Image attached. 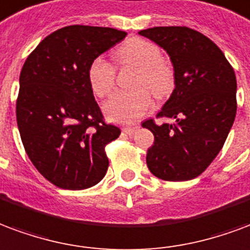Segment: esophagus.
<instances>
[{
  "label": "esophagus",
  "instance_id": "1",
  "mask_svg": "<svg viewBox=\"0 0 250 250\" xmlns=\"http://www.w3.org/2000/svg\"><path fill=\"white\" fill-rule=\"evenodd\" d=\"M136 128H138V127H125V128H123V132H125L127 135H132Z\"/></svg>",
  "mask_w": 250,
  "mask_h": 250
}]
</instances>
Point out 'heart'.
I'll return each instance as SVG.
<instances>
[{"mask_svg":"<svg viewBox=\"0 0 250 250\" xmlns=\"http://www.w3.org/2000/svg\"><path fill=\"white\" fill-rule=\"evenodd\" d=\"M122 64L139 67L135 77V87H148L159 99L168 97L175 86L173 70L162 59V53L153 42L143 38H130L116 50ZM88 81L94 94L107 97L114 88L116 70L114 64L103 57L92 59L88 66ZM152 106L148 90L138 88L132 91H118L104 103L107 118L118 123H132L147 114Z\"/></svg>","mask_w":250,"mask_h":250,"instance_id":"b5f03b06","label":"heart"}]
</instances>
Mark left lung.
I'll return each instance as SVG.
<instances>
[{
	"label": "left lung",
	"instance_id": "obj_1",
	"mask_svg": "<svg viewBox=\"0 0 250 250\" xmlns=\"http://www.w3.org/2000/svg\"><path fill=\"white\" fill-rule=\"evenodd\" d=\"M139 34L166 50L175 77V88L158 114L175 123H142L155 136L147 166L163 180H191L213 162L233 125L236 75L216 43L193 29L159 26Z\"/></svg>",
	"mask_w": 250,
	"mask_h": 250
}]
</instances>
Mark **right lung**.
<instances>
[{
  "label": "right lung",
  "mask_w": 250,
  "mask_h": 250,
  "mask_svg": "<svg viewBox=\"0 0 250 250\" xmlns=\"http://www.w3.org/2000/svg\"><path fill=\"white\" fill-rule=\"evenodd\" d=\"M125 31L73 25L33 50L20 75L17 125L27 156L42 176L63 189H86L104 177V146L120 135L103 122L88 66Z\"/></svg>",
  "instance_id": "add662e5"
}]
</instances>
